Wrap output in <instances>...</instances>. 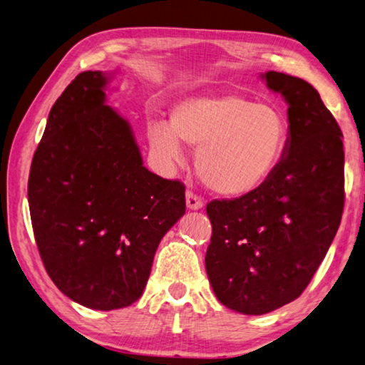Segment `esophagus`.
Instances as JSON below:
<instances>
[{
    "instance_id": "34e87169",
    "label": "esophagus",
    "mask_w": 365,
    "mask_h": 365,
    "mask_svg": "<svg viewBox=\"0 0 365 365\" xmlns=\"http://www.w3.org/2000/svg\"><path fill=\"white\" fill-rule=\"evenodd\" d=\"M204 201L201 196H197L193 191H188L187 193V207L191 210H197V209H202Z\"/></svg>"
}]
</instances>
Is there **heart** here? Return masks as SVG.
<instances>
[{
  "label": "heart",
  "instance_id": "heart-1",
  "mask_svg": "<svg viewBox=\"0 0 365 365\" xmlns=\"http://www.w3.org/2000/svg\"><path fill=\"white\" fill-rule=\"evenodd\" d=\"M180 140L197 148L202 182L225 196L249 195L273 175L289 143V124L271 103L240 94L196 96L177 102L170 124H148V142L163 161H178Z\"/></svg>",
  "mask_w": 365,
  "mask_h": 365
}]
</instances>
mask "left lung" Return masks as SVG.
I'll use <instances>...</instances> for the list:
<instances>
[{
    "mask_svg": "<svg viewBox=\"0 0 365 365\" xmlns=\"http://www.w3.org/2000/svg\"><path fill=\"white\" fill-rule=\"evenodd\" d=\"M268 88L289 103V143L260 188L214 200L205 271L215 297L242 314L294 302L313 279L340 227L344 151L339 123L304 79L268 71Z\"/></svg>",
    "mask_w": 365,
    "mask_h": 365,
    "instance_id": "8db88e82",
    "label": "left lung"
}]
</instances>
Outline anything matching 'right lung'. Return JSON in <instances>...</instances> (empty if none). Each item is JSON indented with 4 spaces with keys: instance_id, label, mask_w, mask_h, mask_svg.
<instances>
[{
    "instance_id": "obj_1",
    "label": "right lung",
    "mask_w": 365,
    "mask_h": 365,
    "mask_svg": "<svg viewBox=\"0 0 365 365\" xmlns=\"http://www.w3.org/2000/svg\"><path fill=\"white\" fill-rule=\"evenodd\" d=\"M110 75L83 71L52 105L29 177L35 241L52 282L91 309L140 298L185 185L143 165L125 119L105 103Z\"/></svg>"
}]
</instances>
